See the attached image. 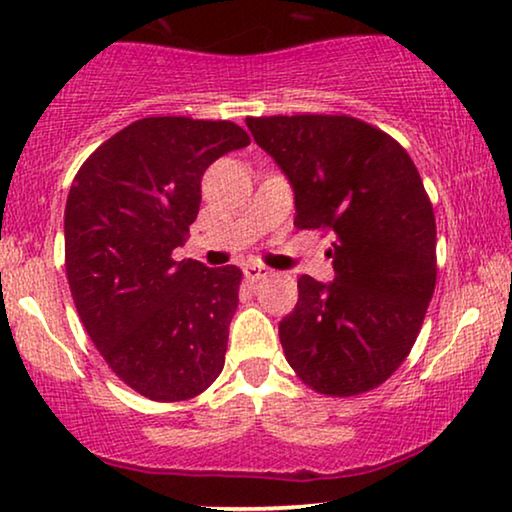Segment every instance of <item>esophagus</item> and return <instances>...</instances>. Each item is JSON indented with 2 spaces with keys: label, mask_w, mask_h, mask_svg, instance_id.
<instances>
[{
  "label": "esophagus",
  "mask_w": 512,
  "mask_h": 512,
  "mask_svg": "<svg viewBox=\"0 0 512 512\" xmlns=\"http://www.w3.org/2000/svg\"><path fill=\"white\" fill-rule=\"evenodd\" d=\"M271 276V269H266V266H259V264H250L246 266V278L250 283H257V280H264Z\"/></svg>",
  "instance_id": "34e87169"
}]
</instances>
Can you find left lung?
<instances>
[{
    "label": "left lung",
    "instance_id": "8db88e82",
    "mask_svg": "<svg viewBox=\"0 0 512 512\" xmlns=\"http://www.w3.org/2000/svg\"><path fill=\"white\" fill-rule=\"evenodd\" d=\"M294 187V227L320 229L334 283L299 278L278 325L294 373L327 397L383 385L408 357L436 287V220L399 141L352 115L246 118Z\"/></svg>",
    "mask_w": 512,
    "mask_h": 512
}]
</instances>
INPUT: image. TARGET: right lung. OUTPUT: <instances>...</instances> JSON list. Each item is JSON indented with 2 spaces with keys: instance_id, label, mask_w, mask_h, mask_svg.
<instances>
[{
  "instance_id": "obj_1",
  "label": "right lung",
  "mask_w": 512,
  "mask_h": 512,
  "mask_svg": "<svg viewBox=\"0 0 512 512\" xmlns=\"http://www.w3.org/2000/svg\"><path fill=\"white\" fill-rule=\"evenodd\" d=\"M250 143L229 120L141 118L104 141L71 183L64 266L78 318L109 369L153 401H185L225 366L243 273L176 262L201 176Z\"/></svg>"
}]
</instances>
